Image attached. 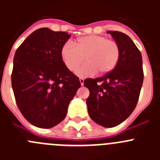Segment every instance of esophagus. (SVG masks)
Wrapping results in <instances>:
<instances>
[{"label": "esophagus", "instance_id": "esophagus-1", "mask_svg": "<svg viewBox=\"0 0 160 160\" xmlns=\"http://www.w3.org/2000/svg\"><path fill=\"white\" fill-rule=\"evenodd\" d=\"M79 82H80V84H81V86H83V85H84V79L83 78L79 79Z\"/></svg>", "mask_w": 160, "mask_h": 160}]
</instances>
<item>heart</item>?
Returning <instances> with one entry per match:
<instances>
[{"label": "heart", "instance_id": "obj_1", "mask_svg": "<svg viewBox=\"0 0 160 160\" xmlns=\"http://www.w3.org/2000/svg\"><path fill=\"white\" fill-rule=\"evenodd\" d=\"M61 57L66 67L74 71L84 61L82 67L76 71L79 77L92 76L98 71L109 73L115 67L119 58V48L114 41L105 37L90 35L78 38L74 45L67 42L62 47Z\"/></svg>", "mask_w": 160, "mask_h": 160}]
</instances>
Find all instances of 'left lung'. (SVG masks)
<instances>
[{
    "instance_id": "left-lung-1",
    "label": "left lung",
    "mask_w": 160,
    "mask_h": 160,
    "mask_svg": "<svg viewBox=\"0 0 160 160\" xmlns=\"http://www.w3.org/2000/svg\"><path fill=\"white\" fill-rule=\"evenodd\" d=\"M119 48V58L112 71L98 78H88L87 99L91 119L104 128H114L131 115L138 102L143 82L140 51L123 32L107 31Z\"/></svg>"
}]
</instances>
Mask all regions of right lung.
Returning a JSON list of instances; mask_svg holds the SVG:
<instances>
[{
	"instance_id": "add662e5",
	"label": "right lung",
	"mask_w": 160,
	"mask_h": 160,
	"mask_svg": "<svg viewBox=\"0 0 160 160\" xmlns=\"http://www.w3.org/2000/svg\"><path fill=\"white\" fill-rule=\"evenodd\" d=\"M70 36L41 28L22 42L14 55L11 80L15 99L25 119L38 128L60 123L81 87L78 78L61 57L62 47Z\"/></svg>"
}]
</instances>
